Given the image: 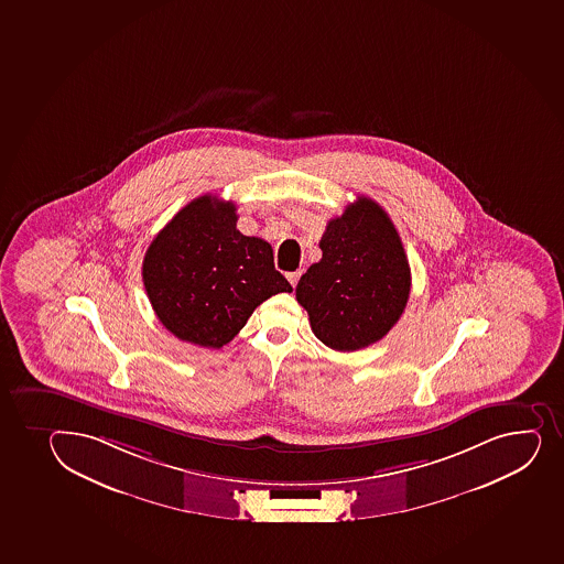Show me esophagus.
Returning <instances> with one entry per match:
<instances>
[{"label": "esophagus", "instance_id": "34e87169", "mask_svg": "<svg viewBox=\"0 0 564 564\" xmlns=\"http://www.w3.org/2000/svg\"><path fill=\"white\" fill-rule=\"evenodd\" d=\"M300 275H302V272H289L286 273V279H289V283H291L292 286H296Z\"/></svg>", "mask_w": 564, "mask_h": 564}]
</instances>
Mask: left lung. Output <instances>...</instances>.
I'll return each mask as SVG.
<instances>
[{"label":"left lung","instance_id":"1","mask_svg":"<svg viewBox=\"0 0 564 564\" xmlns=\"http://www.w3.org/2000/svg\"><path fill=\"white\" fill-rule=\"evenodd\" d=\"M322 259L303 273L296 300L316 338L355 351L378 343L405 311L411 268L381 205L359 196L327 224Z\"/></svg>","mask_w":564,"mask_h":564}]
</instances>
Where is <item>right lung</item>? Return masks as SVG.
<instances>
[{
	"label": "right lung",
	"instance_id": "right-lung-1",
	"mask_svg": "<svg viewBox=\"0 0 564 564\" xmlns=\"http://www.w3.org/2000/svg\"><path fill=\"white\" fill-rule=\"evenodd\" d=\"M237 207L205 194L153 238L142 262L151 307L172 335L202 348L231 343L268 297L292 292L272 246L237 229Z\"/></svg>",
	"mask_w": 564,
	"mask_h": 564
}]
</instances>
